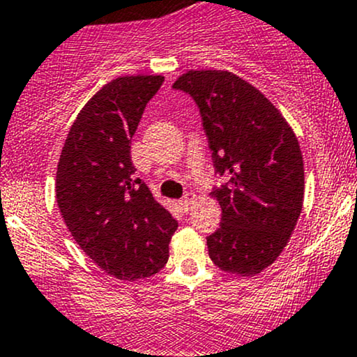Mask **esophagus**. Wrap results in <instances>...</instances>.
I'll list each match as a JSON object with an SVG mask.
<instances>
[{"label":"esophagus","instance_id":"34e87169","mask_svg":"<svg viewBox=\"0 0 357 357\" xmlns=\"http://www.w3.org/2000/svg\"><path fill=\"white\" fill-rule=\"evenodd\" d=\"M195 200H197V194H195V192H187V194L180 199V206L183 207V211H189L192 209Z\"/></svg>","mask_w":357,"mask_h":357}]
</instances>
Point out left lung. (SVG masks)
Masks as SVG:
<instances>
[{
    "instance_id": "1",
    "label": "left lung",
    "mask_w": 357,
    "mask_h": 357,
    "mask_svg": "<svg viewBox=\"0 0 357 357\" xmlns=\"http://www.w3.org/2000/svg\"><path fill=\"white\" fill-rule=\"evenodd\" d=\"M202 114L215 170L229 177L211 192L222 209L207 238L219 270L255 276L275 263L297 226L305 175L295 131L278 107L229 70H189L174 82Z\"/></svg>"
}]
</instances>
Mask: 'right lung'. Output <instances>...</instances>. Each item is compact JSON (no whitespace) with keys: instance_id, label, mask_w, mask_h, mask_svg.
I'll use <instances>...</instances> for the list:
<instances>
[{"instance_id":"add662e5","label":"right lung","mask_w":357,"mask_h":357,"mask_svg":"<svg viewBox=\"0 0 357 357\" xmlns=\"http://www.w3.org/2000/svg\"><path fill=\"white\" fill-rule=\"evenodd\" d=\"M163 75H123L86 102L63 143L55 197L72 238L107 275L125 282L158 273L177 221L135 178L130 145Z\"/></svg>"}]
</instances>
